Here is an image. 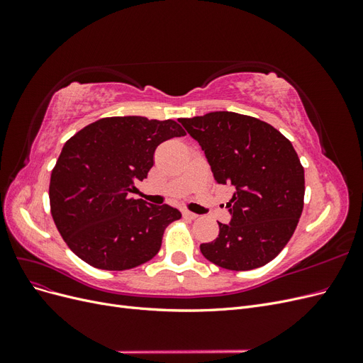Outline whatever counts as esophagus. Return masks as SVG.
I'll return each instance as SVG.
<instances>
[{"mask_svg": "<svg viewBox=\"0 0 363 363\" xmlns=\"http://www.w3.org/2000/svg\"><path fill=\"white\" fill-rule=\"evenodd\" d=\"M182 213H183V218H188V219H196V218H199V215L192 213V212H189V211H183Z\"/></svg>", "mask_w": 363, "mask_h": 363, "instance_id": "obj_1", "label": "esophagus"}]
</instances>
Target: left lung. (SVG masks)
I'll return each instance as SVG.
<instances>
[{"label": "left lung", "mask_w": 363, "mask_h": 363, "mask_svg": "<svg viewBox=\"0 0 363 363\" xmlns=\"http://www.w3.org/2000/svg\"><path fill=\"white\" fill-rule=\"evenodd\" d=\"M179 123L199 142L219 184L235 194L232 219L201 244L215 265L248 271L267 265L289 242L303 212L304 169L291 142L263 121L235 112H211Z\"/></svg>", "instance_id": "obj_1"}]
</instances>
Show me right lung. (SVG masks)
I'll list each match as a JSON object with an SVG mask.
<instances>
[{
	"mask_svg": "<svg viewBox=\"0 0 363 363\" xmlns=\"http://www.w3.org/2000/svg\"><path fill=\"white\" fill-rule=\"evenodd\" d=\"M184 135L172 119L113 116L86 125L63 145L51 172L50 204L72 252L107 271L135 268L157 255L164 228L182 213L130 194L147 179L162 142Z\"/></svg>",
	"mask_w": 363,
	"mask_h": 363,
	"instance_id": "right-lung-1",
	"label": "right lung"
}]
</instances>
